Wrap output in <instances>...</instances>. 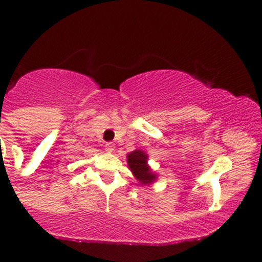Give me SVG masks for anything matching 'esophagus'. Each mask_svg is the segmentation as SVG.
<instances>
[{"label": "esophagus", "mask_w": 262, "mask_h": 262, "mask_svg": "<svg viewBox=\"0 0 262 262\" xmlns=\"http://www.w3.org/2000/svg\"><path fill=\"white\" fill-rule=\"evenodd\" d=\"M104 147H106L107 152H112V151L115 150V144H113V142H106Z\"/></svg>", "instance_id": "1"}]
</instances>
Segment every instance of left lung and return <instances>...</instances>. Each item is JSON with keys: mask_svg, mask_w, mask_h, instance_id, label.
Listing matches in <instances>:
<instances>
[{"mask_svg": "<svg viewBox=\"0 0 262 262\" xmlns=\"http://www.w3.org/2000/svg\"><path fill=\"white\" fill-rule=\"evenodd\" d=\"M127 163L131 171L142 184H149L155 180L156 175L147 165V155L141 150H135L127 155Z\"/></svg>", "mask_w": 262, "mask_h": 262, "instance_id": "left-lung-1", "label": "left lung"}]
</instances>
